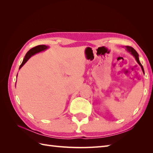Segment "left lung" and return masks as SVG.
<instances>
[{"instance_id":"left-lung-1","label":"left lung","mask_w":153,"mask_h":153,"mask_svg":"<svg viewBox=\"0 0 153 153\" xmlns=\"http://www.w3.org/2000/svg\"><path fill=\"white\" fill-rule=\"evenodd\" d=\"M126 47V50L128 51L129 53H130L133 56H134V57H135V60H136V61H137V62L140 65V66L141 67V69H142V70H143V71L144 72V69H143V66L141 65V62H139V54H138V53H137V52H136V51L134 49V48H132L131 47H129V46H126V47Z\"/></svg>"}]
</instances>
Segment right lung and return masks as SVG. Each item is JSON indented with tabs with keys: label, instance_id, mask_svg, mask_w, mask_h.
<instances>
[{
	"label": "right lung",
	"instance_id": "right-lung-1",
	"mask_svg": "<svg viewBox=\"0 0 153 153\" xmlns=\"http://www.w3.org/2000/svg\"><path fill=\"white\" fill-rule=\"evenodd\" d=\"M48 48V46H46V45H38V46H36V47H35L33 48H32L27 53H26V54H25V56L24 58V60H23L22 63L20 65V66H19V69H20V68L25 64V63H26V62L29 59H30V58L32 56H33V55H34L35 54H36V53H40V52H41V51H43L45 50H46V49H47ZM17 76H18V75H17Z\"/></svg>",
	"mask_w": 153,
	"mask_h": 153
}]
</instances>
